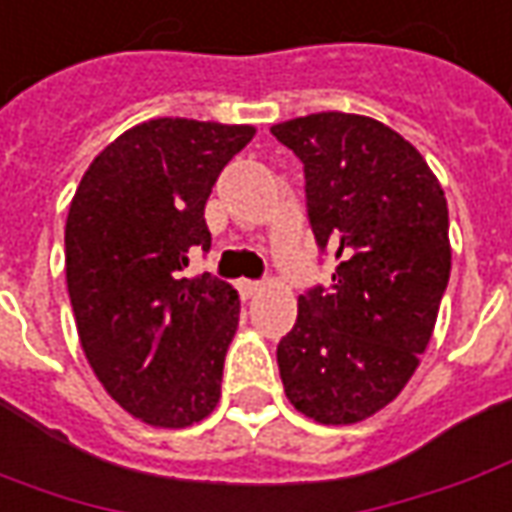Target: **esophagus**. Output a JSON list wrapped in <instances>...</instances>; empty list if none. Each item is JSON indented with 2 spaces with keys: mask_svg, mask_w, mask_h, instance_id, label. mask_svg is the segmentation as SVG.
Returning a JSON list of instances; mask_svg holds the SVG:
<instances>
[{
  "mask_svg": "<svg viewBox=\"0 0 512 512\" xmlns=\"http://www.w3.org/2000/svg\"><path fill=\"white\" fill-rule=\"evenodd\" d=\"M238 291H241L243 300H252L255 294L263 291V283H257V280H238Z\"/></svg>",
  "mask_w": 512,
  "mask_h": 512,
  "instance_id": "obj_1",
  "label": "esophagus"
}]
</instances>
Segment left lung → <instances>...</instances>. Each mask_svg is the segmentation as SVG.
<instances>
[{"label":"left lung","mask_w":512,"mask_h":512,"mask_svg":"<svg viewBox=\"0 0 512 512\" xmlns=\"http://www.w3.org/2000/svg\"><path fill=\"white\" fill-rule=\"evenodd\" d=\"M271 134L300 156L316 246L339 263L277 344L285 395L316 423H358L398 398L431 339L451 274L446 196L373 117L319 111Z\"/></svg>","instance_id":"obj_1"}]
</instances>
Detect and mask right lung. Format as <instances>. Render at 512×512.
I'll use <instances>...</instances> for the list:
<instances>
[{"label":"right lung","mask_w":512,"mask_h":512,"mask_svg":"<svg viewBox=\"0 0 512 512\" xmlns=\"http://www.w3.org/2000/svg\"><path fill=\"white\" fill-rule=\"evenodd\" d=\"M252 125L148 120L106 145L66 215V288L86 361L128 415L184 429L221 398L241 300L224 280L184 277L210 249L204 204Z\"/></svg>","instance_id":"obj_1"}]
</instances>
